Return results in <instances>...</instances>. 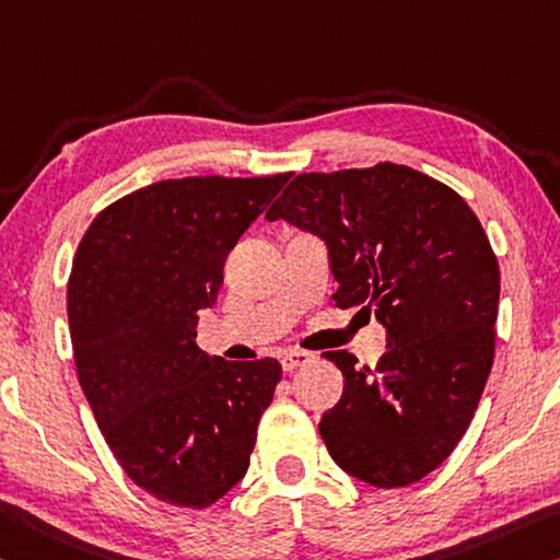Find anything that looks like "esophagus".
<instances>
[{"instance_id":"obj_1","label":"esophagus","mask_w":560,"mask_h":560,"mask_svg":"<svg viewBox=\"0 0 560 560\" xmlns=\"http://www.w3.org/2000/svg\"><path fill=\"white\" fill-rule=\"evenodd\" d=\"M312 353H306V351H289V353H283V359H281V366H283V371H296L299 366H306V363H312Z\"/></svg>"}]
</instances>
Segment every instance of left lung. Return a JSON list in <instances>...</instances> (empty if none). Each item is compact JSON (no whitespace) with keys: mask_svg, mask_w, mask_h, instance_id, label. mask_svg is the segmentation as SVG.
<instances>
[{"mask_svg":"<svg viewBox=\"0 0 560 560\" xmlns=\"http://www.w3.org/2000/svg\"><path fill=\"white\" fill-rule=\"evenodd\" d=\"M266 219L328 248L339 308L386 328L376 369L326 351L343 374L318 433L346 474L376 488L421 481L471 423L493 366L499 261L471 207L404 164L299 174Z\"/></svg>","mask_w":560,"mask_h":560,"instance_id":"obj_1","label":"left lung"}]
</instances>
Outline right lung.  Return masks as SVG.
<instances>
[{"instance_id":"add662e5","label":"right lung","mask_w":560,"mask_h":560,"mask_svg":"<svg viewBox=\"0 0 560 560\" xmlns=\"http://www.w3.org/2000/svg\"><path fill=\"white\" fill-rule=\"evenodd\" d=\"M289 176L156 182L79 242L67 287L79 384L114 458L159 501L207 509L246 474L281 363L224 361L194 339L229 252Z\"/></svg>"}]
</instances>
